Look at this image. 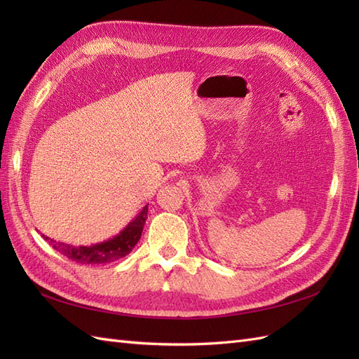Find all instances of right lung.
Returning <instances> with one entry per match:
<instances>
[{
    "instance_id": "add662e5",
    "label": "right lung",
    "mask_w": 359,
    "mask_h": 359,
    "mask_svg": "<svg viewBox=\"0 0 359 359\" xmlns=\"http://www.w3.org/2000/svg\"><path fill=\"white\" fill-rule=\"evenodd\" d=\"M147 217H148V205H145L142 211H140L116 236L111 238V240H107L104 243H99L94 245L74 247L66 243L53 241L45 235L43 236H45V240L49 241L50 245L55 248L57 252L67 256L69 259L74 260V262L83 264V265L111 264L118 259L127 256L135 248V245L140 240V235H142Z\"/></svg>"
}]
</instances>
